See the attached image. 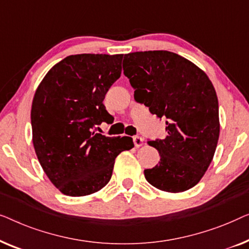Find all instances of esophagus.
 <instances>
[{"instance_id":"esophagus-1","label":"esophagus","mask_w":249,"mask_h":249,"mask_svg":"<svg viewBox=\"0 0 249 249\" xmlns=\"http://www.w3.org/2000/svg\"><path fill=\"white\" fill-rule=\"evenodd\" d=\"M133 142H134V145L139 148V146H142L143 144H144V139L140 135H135L134 138H133Z\"/></svg>"}]
</instances>
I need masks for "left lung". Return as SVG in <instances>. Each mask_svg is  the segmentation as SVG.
Returning <instances> with one entry per match:
<instances>
[{
	"label": "left lung",
	"mask_w": 249,
	"mask_h": 249,
	"mask_svg": "<svg viewBox=\"0 0 249 249\" xmlns=\"http://www.w3.org/2000/svg\"><path fill=\"white\" fill-rule=\"evenodd\" d=\"M123 70L135 101L166 121V138L149 140L160 161L144 170L145 179L169 193L194 187L211 163L220 132L218 97L208 75L168 51L126 54Z\"/></svg>",
	"instance_id": "obj_1"
}]
</instances>
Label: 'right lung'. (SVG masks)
<instances>
[{"label": "right lung", "instance_id": "add662e5", "mask_svg": "<svg viewBox=\"0 0 249 249\" xmlns=\"http://www.w3.org/2000/svg\"><path fill=\"white\" fill-rule=\"evenodd\" d=\"M123 55H70L52 68L35 93L33 142L45 174L63 194L86 196L110 180L116 157L132 149L129 136L93 132L109 122L104 99L121 76Z\"/></svg>", "mask_w": 249, "mask_h": 249}]
</instances>
